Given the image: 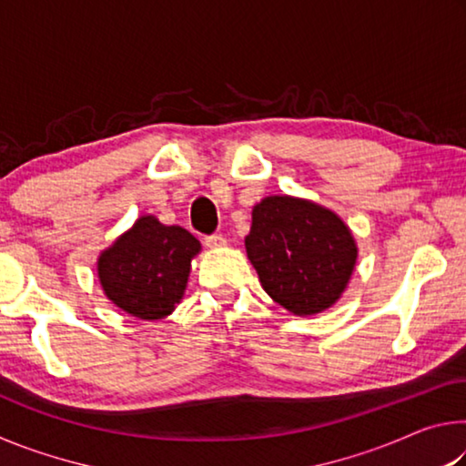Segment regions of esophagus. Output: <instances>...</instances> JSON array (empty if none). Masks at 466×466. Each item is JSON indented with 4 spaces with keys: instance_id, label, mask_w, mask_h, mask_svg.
I'll return each instance as SVG.
<instances>
[{
    "instance_id": "1",
    "label": "esophagus",
    "mask_w": 466,
    "mask_h": 466,
    "mask_svg": "<svg viewBox=\"0 0 466 466\" xmlns=\"http://www.w3.org/2000/svg\"><path fill=\"white\" fill-rule=\"evenodd\" d=\"M203 242H205V247H208V248H222V247H226V238H224L222 234L205 236Z\"/></svg>"
}]
</instances>
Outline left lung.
Listing matches in <instances>:
<instances>
[{"label": "left lung", "mask_w": 466, "mask_h": 466, "mask_svg": "<svg viewBox=\"0 0 466 466\" xmlns=\"http://www.w3.org/2000/svg\"><path fill=\"white\" fill-rule=\"evenodd\" d=\"M244 247L263 289L298 317L330 309L358 258L353 234L335 211L289 195L265 197L252 208Z\"/></svg>", "instance_id": "8db88e82"}]
</instances>
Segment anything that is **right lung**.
<instances>
[{"mask_svg":"<svg viewBox=\"0 0 466 466\" xmlns=\"http://www.w3.org/2000/svg\"><path fill=\"white\" fill-rule=\"evenodd\" d=\"M199 240L180 226L141 216L131 230L100 252L98 278L106 298L131 317H168L185 294Z\"/></svg>","mask_w":466,"mask_h":466,"instance_id":"obj_1","label":"right lung"}]
</instances>
